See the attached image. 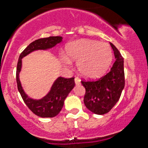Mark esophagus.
I'll return each mask as SVG.
<instances>
[{"label":"esophagus","mask_w":148,"mask_h":148,"mask_svg":"<svg viewBox=\"0 0 148 148\" xmlns=\"http://www.w3.org/2000/svg\"><path fill=\"white\" fill-rule=\"evenodd\" d=\"M80 79L77 77H76L75 79H74V82H75L76 85H79L80 84Z\"/></svg>","instance_id":"34e87169"}]
</instances>
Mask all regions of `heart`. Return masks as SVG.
<instances>
[{"label":"heart","mask_w":148,"mask_h":148,"mask_svg":"<svg viewBox=\"0 0 148 148\" xmlns=\"http://www.w3.org/2000/svg\"><path fill=\"white\" fill-rule=\"evenodd\" d=\"M67 56H63L65 64L77 60L78 71L85 78L95 79L103 75L113 59L112 48L107 43L96 40L80 39L70 42L66 47Z\"/></svg>","instance_id":"b5f03b06"}]
</instances>
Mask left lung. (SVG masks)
I'll return each instance as SVG.
<instances>
[{"instance_id":"obj_1","label":"left lung","mask_w":148,"mask_h":148,"mask_svg":"<svg viewBox=\"0 0 148 148\" xmlns=\"http://www.w3.org/2000/svg\"><path fill=\"white\" fill-rule=\"evenodd\" d=\"M110 45L116 60L110 72L97 80L81 81L85 88V107L96 114L109 112L118 101L125 86L123 58L114 45Z\"/></svg>"}]
</instances>
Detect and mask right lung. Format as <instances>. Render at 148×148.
<instances>
[{
  "mask_svg": "<svg viewBox=\"0 0 148 148\" xmlns=\"http://www.w3.org/2000/svg\"><path fill=\"white\" fill-rule=\"evenodd\" d=\"M62 38L61 36H49L36 40L30 43L22 52L18 60L16 72L18 90L27 107L34 114L41 118H53L60 112L63 107L65 99L75 85L74 78L58 77L52 85L50 91L45 97L39 100L30 99L25 93L19 78V74L22 68V58L35 50L50 49L61 42Z\"/></svg>",
  "mask_w": 148,
  "mask_h": 148,
  "instance_id": "1",
  "label": "right lung"
}]
</instances>
